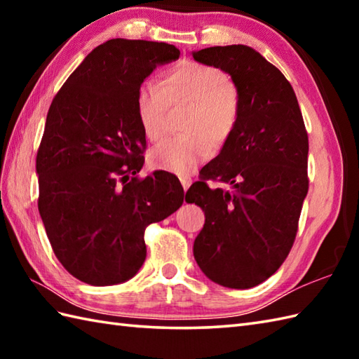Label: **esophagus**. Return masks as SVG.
<instances>
[{
  "label": "esophagus",
  "instance_id": "esophagus-1",
  "mask_svg": "<svg viewBox=\"0 0 359 359\" xmlns=\"http://www.w3.org/2000/svg\"><path fill=\"white\" fill-rule=\"evenodd\" d=\"M180 182H182V187H184V191H187L189 185H191V179L189 177H180Z\"/></svg>",
  "mask_w": 359,
  "mask_h": 359
}]
</instances>
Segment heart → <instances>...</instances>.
Instances as JSON below:
<instances>
[{
    "instance_id": "b5f03b06",
    "label": "heart",
    "mask_w": 359,
    "mask_h": 359,
    "mask_svg": "<svg viewBox=\"0 0 359 359\" xmlns=\"http://www.w3.org/2000/svg\"><path fill=\"white\" fill-rule=\"evenodd\" d=\"M189 104L180 137L168 139L149 152L156 170L187 174L231 140L242 117L238 85L217 67L184 62L163 74L162 85L144 81L137 89L135 112L142 131L151 142L166 131L170 106Z\"/></svg>"
}]
</instances>
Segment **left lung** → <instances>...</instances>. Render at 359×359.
<instances>
[{"instance_id": "obj_1", "label": "left lung", "mask_w": 359, "mask_h": 359, "mask_svg": "<svg viewBox=\"0 0 359 359\" xmlns=\"http://www.w3.org/2000/svg\"><path fill=\"white\" fill-rule=\"evenodd\" d=\"M231 75L242 117L231 140L187 191L205 212L194 259L212 282L251 288L284 264L309 191V135L294 90L276 66L243 44L193 52ZM208 180L230 190H211Z\"/></svg>"}]
</instances>
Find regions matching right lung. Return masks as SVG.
Returning <instances> with one entry per match:
<instances>
[{
    "label": "right lung",
    "instance_id": "1",
    "mask_svg": "<svg viewBox=\"0 0 359 359\" xmlns=\"http://www.w3.org/2000/svg\"><path fill=\"white\" fill-rule=\"evenodd\" d=\"M172 44L114 38L89 53L53 97L36 152L38 211L53 253L90 285L131 279L147 257L144 230L184 203L172 174L140 179L147 139L135 94Z\"/></svg>",
    "mask_w": 359,
    "mask_h": 359
}]
</instances>
